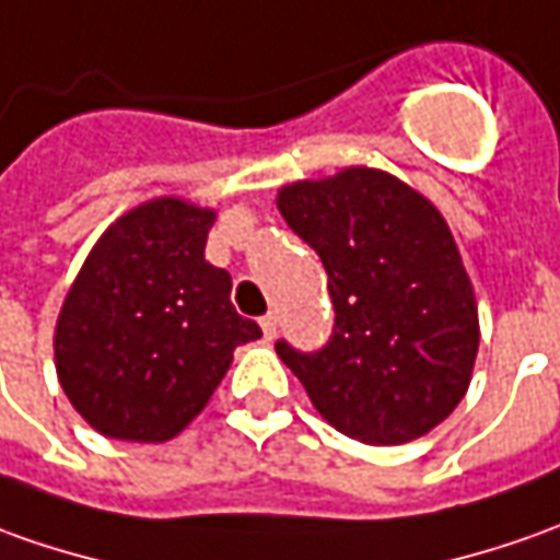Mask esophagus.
Returning <instances> with one entry per match:
<instances>
[{"label": "esophagus", "mask_w": 560, "mask_h": 560, "mask_svg": "<svg viewBox=\"0 0 560 560\" xmlns=\"http://www.w3.org/2000/svg\"><path fill=\"white\" fill-rule=\"evenodd\" d=\"M276 328H279V322H276V315H272V312L260 318V330H264L266 340H272V337H276Z\"/></svg>", "instance_id": "34e87169"}]
</instances>
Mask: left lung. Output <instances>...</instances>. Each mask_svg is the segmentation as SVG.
<instances>
[{
	"label": "left lung",
	"mask_w": 560,
	"mask_h": 560,
	"mask_svg": "<svg viewBox=\"0 0 560 560\" xmlns=\"http://www.w3.org/2000/svg\"><path fill=\"white\" fill-rule=\"evenodd\" d=\"M276 205L322 257L337 312L318 352L276 343L312 408L364 444L432 432L469 389L481 337L447 220L413 186L364 165L281 186Z\"/></svg>",
	"instance_id": "1"
}]
</instances>
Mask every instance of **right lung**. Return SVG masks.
<instances>
[{
    "mask_svg": "<svg viewBox=\"0 0 560 560\" xmlns=\"http://www.w3.org/2000/svg\"><path fill=\"white\" fill-rule=\"evenodd\" d=\"M217 211L177 196L109 223L63 296L57 380L79 417L116 441L159 444L199 417L235 346L260 337L205 260Z\"/></svg>",
    "mask_w": 560,
    "mask_h": 560,
    "instance_id": "add662e5",
    "label": "right lung"
}]
</instances>
